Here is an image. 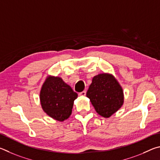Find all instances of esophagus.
<instances>
[{"label": "esophagus", "mask_w": 160, "mask_h": 160, "mask_svg": "<svg viewBox=\"0 0 160 160\" xmlns=\"http://www.w3.org/2000/svg\"><path fill=\"white\" fill-rule=\"evenodd\" d=\"M86 94V92L85 91H83L82 92H81V93H79V94L78 95H79L80 96H85Z\"/></svg>", "instance_id": "34e87169"}]
</instances>
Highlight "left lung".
Returning a JSON list of instances; mask_svg holds the SVG:
<instances>
[{
  "instance_id": "8db88e82",
  "label": "left lung",
  "mask_w": 160,
  "mask_h": 160,
  "mask_svg": "<svg viewBox=\"0 0 160 160\" xmlns=\"http://www.w3.org/2000/svg\"><path fill=\"white\" fill-rule=\"evenodd\" d=\"M86 96L99 115L109 118L124 104L123 88L110 73H102L93 78Z\"/></svg>"
}]
</instances>
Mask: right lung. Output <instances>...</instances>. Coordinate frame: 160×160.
Masks as SVG:
<instances>
[{"label": "right lung", "instance_id": "add662e5", "mask_svg": "<svg viewBox=\"0 0 160 160\" xmlns=\"http://www.w3.org/2000/svg\"><path fill=\"white\" fill-rule=\"evenodd\" d=\"M39 96L44 112L57 121L64 122L71 115L78 94L62 78L48 75L41 86Z\"/></svg>", "mask_w": 160, "mask_h": 160}]
</instances>
